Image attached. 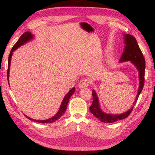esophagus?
Instances as JSON below:
<instances>
[{"label":"esophagus","mask_w":155,"mask_h":155,"mask_svg":"<svg viewBox=\"0 0 155 155\" xmlns=\"http://www.w3.org/2000/svg\"><path fill=\"white\" fill-rule=\"evenodd\" d=\"M91 83V82L90 80H89V79H86V78H83L81 79V80L79 81V84H78V87L80 88H85L90 85Z\"/></svg>","instance_id":"obj_1"}]
</instances>
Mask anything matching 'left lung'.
Instances as JSON below:
<instances>
[{
	"mask_svg": "<svg viewBox=\"0 0 155 155\" xmlns=\"http://www.w3.org/2000/svg\"><path fill=\"white\" fill-rule=\"evenodd\" d=\"M124 36L125 46L119 62L122 63L129 61L137 68L139 72L140 83L138 91L137 93V96L136 97V100L133 104V106L131 107L129 110L125 112H124L122 114H107L102 111L100 108L99 100H98V97L96 91L94 90L92 91L93 101L92 104L90 107V110L93 115H94L98 120L104 123H113L118 120L125 119L127 117L129 116L133 109L134 105L137 104L138 98L140 93L142 92L144 85L145 61L143 54L141 50L140 49L137 41L134 38V37L130 34H124Z\"/></svg>",
	"mask_w": 155,
	"mask_h": 155,
	"instance_id": "8db88e82",
	"label": "left lung"
}]
</instances>
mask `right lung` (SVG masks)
<instances>
[{
	"mask_svg": "<svg viewBox=\"0 0 155 155\" xmlns=\"http://www.w3.org/2000/svg\"><path fill=\"white\" fill-rule=\"evenodd\" d=\"M34 35H32L31 34V32L29 31H26L25 33L23 34L21 37L20 39L17 41V43L15 44L13 46V48L10 51V54L9 55V57H8V72H7V78H8V81L9 82V74H10V63H11V59L12 57V55H13V52L15 50H17L19 46H22V45H24L25 43H26L27 42H28L29 41L31 40L33 38H34ZM75 90H76V88L75 87L72 88L71 90H70L67 94L63 98V100L61 102V104L60 108H59V110H58V113L56 114L54 116H53L52 118H50L48 120H34V119H31L30 118H29L28 116H27L25 114V116L28 119H29L30 120H33L35 121V122H38V123H42V124H51L52 122H54L57 120H58L61 116L64 113L65 110L67 109V107L68 105V103L69 101L70 100V97L72 96V95L74 94V92H75Z\"/></svg>",
	"mask_w": 155,
	"mask_h": 155,
	"instance_id": "1",
	"label": "right lung"
}]
</instances>
